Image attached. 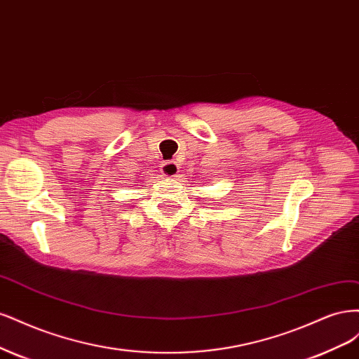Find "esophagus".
<instances>
[{
	"instance_id": "34e87169",
	"label": "esophagus",
	"mask_w": 359,
	"mask_h": 359,
	"mask_svg": "<svg viewBox=\"0 0 359 359\" xmlns=\"http://www.w3.org/2000/svg\"><path fill=\"white\" fill-rule=\"evenodd\" d=\"M180 167L176 163V161H167L163 165H161V172H163V176L165 177H176L179 175Z\"/></svg>"
}]
</instances>
